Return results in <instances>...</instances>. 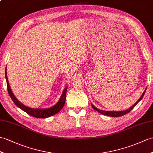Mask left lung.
<instances>
[{
	"label": "left lung",
	"mask_w": 153,
	"mask_h": 153,
	"mask_svg": "<svg viewBox=\"0 0 153 153\" xmlns=\"http://www.w3.org/2000/svg\"><path fill=\"white\" fill-rule=\"evenodd\" d=\"M145 91H146V88H145V91L143 92V93L142 94V95H141V97L140 98V99L139 100H138L136 103H135V104L132 105V106H131V107L130 108H128V109H126V110H125V111H104V110H100V109H98V108H97L95 107V106L94 105H93V104H91V105H92V108H93L94 110H96V111H97L98 113H101V114H102V115H107V116H109V117H120V116H123V115H125V114H126V113H128L131 110H132L135 106H136V105H137V104L138 102H139L142 98H143V96H144V94H145Z\"/></svg>",
	"instance_id": "8db88e82"
}]
</instances>
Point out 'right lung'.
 Returning a JSON list of instances; mask_svg holds the SVG:
<instances>
[{
  "label": "right lung",
  "instance_id": "obj_1",
  "mask_svg": "<svg viewBox=\"0 0 153 153\" xmlns=\"http://www.w3.org/2000/svg\"><path fill=\"white\" fill-rule=\"evenodd\" d=\"M5 77L6 79L7 88H8V94L10 95V98H12V100L14 102V104H15L17 107L20 108L21 109H22L25 112H26L28 115H30L34 117H36V118H41V119L47 118V117H49L51 116L54 115L56 114V113L59 112L63 108V106L65 105V101H66V91H67V88H68V87H66L65 88V89L63 91V93L61 95V97H60L59 100L55 105L52 106L51 108H46V109H34V108L27 107V106L23 105L22 103L20 102L18 100H17L15 96H14V94H13L11 88L10 87L9 82L8 80V77H7L6 67L5 70Z\"/></svg>",
  "mask_w": 153,
  "mask_h": 153
}]
</instances>
